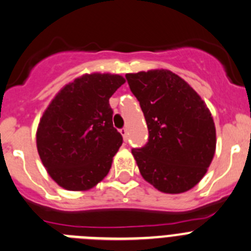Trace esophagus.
Returning a JSON list of instances; mask_svg holds the SVG:
<instances>
[{
  "label": "esophagus",
  "instance_id": "1",
  "mask_svg": "<svg viewBox=\"0 0 251 251\" xmlns=\"http://www.w3.org/2000/svg\"><path fill=\"white\" fill-rule=\"evenodd\" d=\"M120 133H121V135H123L124 141H127V128H125V127L121 128Z\"/></svg>",
  "mask_w": 251,
  "mask_h": 251
}]
</instances>
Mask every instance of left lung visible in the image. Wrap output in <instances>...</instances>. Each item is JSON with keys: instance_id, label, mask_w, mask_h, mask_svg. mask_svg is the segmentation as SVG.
I'll return each instance as SVG.
<instances>
[{"instance_id": "left-lung-1", "label": "left lung", "mask_w": 251, "mask_h": 251, "mask_svg": "<svg viewBox=\"0 0 251 251\" xmlns=\"http://www.w3.org/2000/svg\"><path fill=\"white\" fill-rule=\"evenodd\" d=\"M148 127V142L132 152L146 181L165 194L190 190L216 151V127L201 97L168 70L127 74Z\"/></svg>"}]
</instances>
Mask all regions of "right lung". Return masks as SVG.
Instances as JSON below:
<instances>
[{
  "label": "right lung",
  "mask_w": 251,
  "mask_h": 251,
  "mask_svg": "<svg viewBox=\"0 0 251 251\" xmlns=\"http://www.w3.org/2000/svg\"><path fill=\"white\" fill-rule=\"evenodd\" d=\"M125 78L83 75L61 89L44 111L36 147L49 175L66 190L83 191L106 176L123 136L109 99Z\"/></svg>",
  "instance_id": "add662e5"
}]
</instances>
